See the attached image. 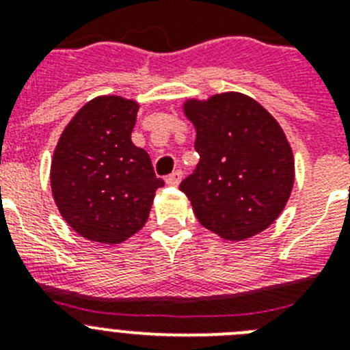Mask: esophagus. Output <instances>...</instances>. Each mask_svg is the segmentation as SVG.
Returning a JSON list of instances; mask_svg holds the SVG:
<instances>
[{"label": "esophagus", "mask_w": 350, "mask_h": 350, "mask_svg": "<svg viewBox=\"0 0 350 350\" xmlns=\"http://www.w3.org/2000/svg\"><path fill=\"white\" fill-rule=\"evenodd\" d=\"M180 180H182V170H175V172L170 173L168 177H166V184L173 185V187L180 184Z\"/></svg>", "instance_id": "obj_1"}]
</instances>
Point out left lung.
I'll list each match as a JSON object with an SVG mask.
<instances>
[{
    "mask_svg": "<svg viewBox=\"0 0 350 350\" xmlns=\"http://www.w3.org/2000/svg\"><path fill=\"white\" fill-rule=\"evenodd\" d=\"M200 163L180 182L194 215L226 240L254 237L279 217L295 182L282 128L252 98L215 94L184 107Z\"/></svg>",
    "mask_w": 350,
    "mask_h": 350,
    "instance_id": "1",
    "label": "left lung"
}]
</instances>
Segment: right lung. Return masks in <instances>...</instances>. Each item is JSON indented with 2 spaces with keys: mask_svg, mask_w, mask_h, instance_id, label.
<instances>
[{
  "mask_svg": "<svg viewBox=\"0 0 350 350\" xmlns=\"http://www.w3.org/2000/svg\"><path fill=\"white\" fill-rule=\"evenodd\" d=\"M138 105L101 96L80 108L52 159V194L64 221L83 238L120 243L144 228L156 191L152 161L131 142Z\"/></svg>",
  "mask_w": 350,
  "mask_h": 350,
  "instance_id": "add662e5",
  "label": "right lung"
}]
</instances>
